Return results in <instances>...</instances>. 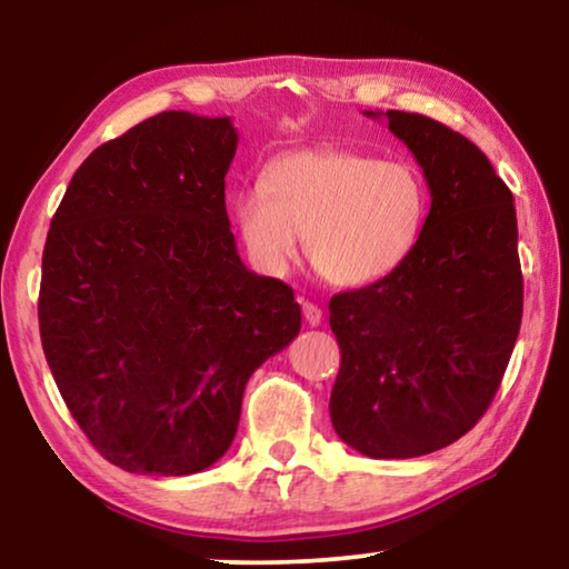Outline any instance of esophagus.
Returning <instances> with one entry per match:
<instances>
[{
	"instance_id": "1",
	"label": "esophagus",
	"mask_w": 569,
	"mask_h": 569,
	"mask_svg": "<svg viewBox=\"0 0 569 569\" xmlns=\"http://www.w3.org/2000/svg\"><path fill=\"white\" fill-rule=\"evenodd\" d=\"M302 318H306L308 326H318V323H321V318H323V310L318 308L316 302L302 300Z\"/></svg>"
}]
</instances>
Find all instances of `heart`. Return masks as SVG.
<instances>
[{"instance_id": "obj_1", "label": "heart", "mask_w": 569, "mask_h": 569, "mask_svg": "<svg viewBox=\"0 0 569 569\" xmlns=\"http://www.w3.org/2000/svg\"><path fill=\"white\" fill-rule=\"evenodd\" d=\"M232 220L261 271L282 277L306 256L326 282L365 287L411 259L430 220V186L403 158L378 160L341 147L274 158L261 186L232 199Z\"/></svg>"}]
</instances>
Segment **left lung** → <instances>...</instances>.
<instances>
[{
	"instance_id": "obj_1",
	"label": "left lung",
	"mask_w": 569,
	"mask_h": 569,
	"mask_svg": "<svg viewBox=\"0 0 569 569\" xmlns=\"http://www.w3.org/2000/svg\"><path fill=\"white\" fill-rule=\"evenodd\" d=\"M386 121L422 168L430 220L401 269L331 298L341 365L329 411L362 456L417 458L463 438L492 403L520 331L523 274L512 193L487 154L427 116Z\"/></svg>"
}]
</instances>
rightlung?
<instances>
[{"label":"right lung","mask_w":569,"mask_h":569,"mask_svg":"<svg viewBox=\"0 0 569 569\" xmlns=\"http://www.w3.org/2000/svg\"><path fill=\"white\" fill-rule=\"evenodd\" d=\"M238 131L166 111L77 168L43 248L38 326L106 461L186 477L228 453L248 378L300 333L292 287L240 261L224 209Z\"/></svg>","instance_id":"1"}]
</instances>
